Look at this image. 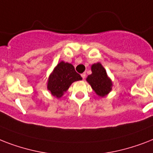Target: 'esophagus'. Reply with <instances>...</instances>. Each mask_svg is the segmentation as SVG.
Instances as JSON below:
<instances>
[{"instance_id":"esophagus-1","label":"esophagus","mask_w":153,"mask_h":153,"mask_svg":"<svg viewBox=\"0 0 153 153\" xmlns=\"http://www.w3.org/2000/svg\"><path fill=\"white\" fill-rule=\"evenodd\" d=\"M81 76H82V79H85V78H86V73H82V74H81Z\"/></svg>"}]
</instances>
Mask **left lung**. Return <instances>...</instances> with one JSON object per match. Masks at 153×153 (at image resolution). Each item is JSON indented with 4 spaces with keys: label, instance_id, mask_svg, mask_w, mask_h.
Instances as JSON below:
<instances>
[{
    "label": "left lung",
    "instance_id": "obj_1",
    "mask_svg": "<svg viewBox=\"0 0 153 153\" xmlns=\"http://www.w3.org/2000/svg\"><path fill=\"white\" fill-rule=\"evenodd\" d=\"M91 71L92 74L87 77L86 81L98 96L104 97L111 91V80L107 77L105 70L99 62L92 65Z\"/></svg>",
    "mask_w": 153,
    "mask_h": 153
}]
</instances>
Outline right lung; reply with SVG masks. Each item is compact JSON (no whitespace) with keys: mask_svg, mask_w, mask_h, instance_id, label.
<instances>
[{"mask_svg":"<svg viewBox=\"0 0 153 153\" xmlns=\"http://www.w3.org/2000/svg\"><path fill=\"white\" fill-rule=\"evenodd\" d=\"M79 80H82V77L75 71L73 65L62 61L55 67L50 75L48 89L53 96L60 98L68 90L72 82Z\"/></svg>","mask_w":153,"mask_h":153,"instance_id":"right-lung-1","label":"right lung"}]
</instances>
